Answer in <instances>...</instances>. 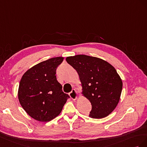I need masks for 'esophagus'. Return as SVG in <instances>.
I'll list each match as a JSON object with an SVG mask.
<instances>
[{
    "instance_id": "obj_1",
    "label": "esophagus",
    "mask_w": 147,
    "mask_h": 147,
    "mask_svg": "<svg viewBox=\"0 0 147 147\" xmlns=\"http://www.w3.org/2000/svg\"><path fill=\"white\" fill-rule=\"evenodd\" d=\"M69 95L70 96V97L73 100H76L78 97L79 94L76 89H73L72 91H71V92H70Z\"/></svg>"
}]
</instances>
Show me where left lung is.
<instances>
[{"label": "left lung", "instance_id": "left-lung-1", "mask_svg": "<svg viewBox=\"0 0 147 147\" xmlns=\"http://www.w3.org/2000/svg\"><path fill=\"white\" fill-rule=\"evenodd\" d=\"M81 81L82 96L91 103L89 116L101 119L113 112L119 102L123 82L116 70L97 57L77 55L66 57Z\"/></svg>", "mask_w": 147, "mask_h": 147}]
</instances>
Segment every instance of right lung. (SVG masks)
Listing matches in <instances>:
<instances>
[{
  "instance_id": "1",
  "label": "right lung",
  "mask_w": 147,
  "mask_h": 147,
  "mask_svg": "<svg viewBox=\"0 0 147 147\" xmlns=\"http://www.w3.org/2000/svg\"><path fill=\"white\" fill-rule=\"evenodd\" d=\"M63 57H55L31 67L21 79L18 97L21 105L32 118L48 122L60 114L68 94L57 80L56 69Z\"/></svg>"
}]
</instances>
